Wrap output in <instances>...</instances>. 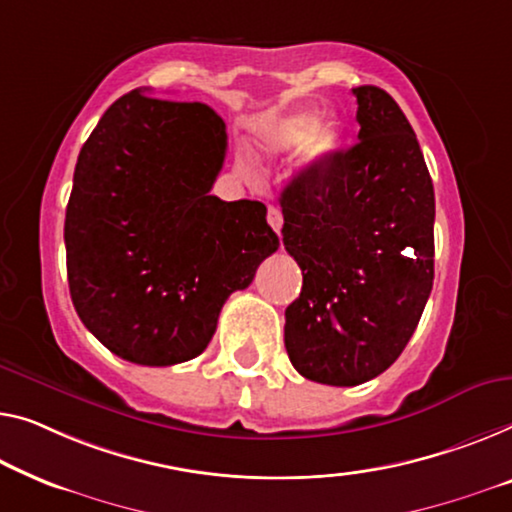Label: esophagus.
Wrapping results in <instances>:
<instances>
[{
	"label": "esophagus",
	"mask_w": 512,
	"mask_h": 512,
	"mask_svg": "<svg viewBox=\"0 0 512 512\" xmlns=\"http://www.w3.org/2000/svg\"><path fill=\"white\" fill-rule=\"evenodd\" d=\"M266 220H269V225L280 236V230H282V213H280V209L278 207H269V211H266Z\"/></svg>",
	"instance_id": "esophagus-1"
}]
</instances>
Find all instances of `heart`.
Instances as JSON below:
<instances>
[{"mask_svg": "<svg viewBox=\"0 0 512 512\" xmlns=\"http://www.w3.org/2000/svg\"><path fill=\"white\" fill-rule=\"evenodd\" d=\"M345 140V128L340 119H319L317 110L303 108L266 119L259 126L255 149L264 160H280L299 149L296 167L301 172H315L338 154Z\"/></svg>", "mask_w": 512, "mask_h": 512, "instance_id": "obj_1", "label": "heart"}]
</instances>
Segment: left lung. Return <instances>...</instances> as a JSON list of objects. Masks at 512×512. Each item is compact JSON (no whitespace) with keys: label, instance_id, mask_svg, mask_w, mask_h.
<instances>
[{"label":"left lung","instance_id":"1","mask_svg":"<svg viewBox=\"0 0 512 512\" xmlns=\"http://www.w3.org/2000/svg\"><path fill=\"white\" fill-rule=\"evenodd\" d=\"M354 96L358 142L280 193L282 243L303 271L285 347L299 375L329 386L391 368L434 280V188L414 128L384 89Z\"/></svg>","mask_w":512,"mask_h":512}]
</instances>
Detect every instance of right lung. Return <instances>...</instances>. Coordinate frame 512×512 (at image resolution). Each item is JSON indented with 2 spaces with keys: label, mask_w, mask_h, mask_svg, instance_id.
I'll return each instance as SVG.
<instances>
[{
  "label": "right lung",
  "mask_w": 512,
  "mask_h": 512,
  "mask_svg": "<svg viewBox=\"0 0 512 512\" xmlns=\"http://www.w3.org/2000/svg\"><path fill=\"white\" fill-rule=\"evenodd\" d=\"M225 151V121L209 105L142 89L114 101L80 149L68 289L82 324L124 361L200 356L227 296L280 246L262 202L209 195Z\"/></svg>",
  "instance_id": "1"
}]
</instances>
